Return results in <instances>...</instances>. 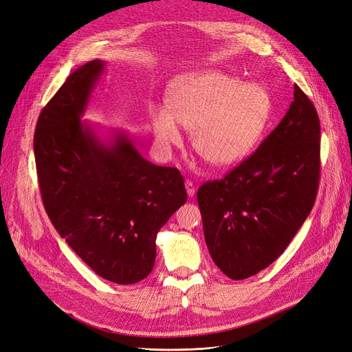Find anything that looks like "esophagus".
Instances as JSON below:
<instances>
[{"label":"esophagus","mask_w":352,"mask_h":352,"mask_svg":"<svg viewBox=\"0 0 352 352\" xmlns=\"http://www.w3.org/2000/svg\"><path fill=\"white\" fill-rule=\"evenodd\" d=\"M186 190H187L188 197H194V194H196V187H194L191 181H186Z\"/></svg>","instance_id":"34e87169"}]
</instances>
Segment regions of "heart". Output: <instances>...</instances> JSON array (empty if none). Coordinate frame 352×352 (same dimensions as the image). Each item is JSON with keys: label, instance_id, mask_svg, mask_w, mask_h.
<instances>
[{"label": "heart", "instance_id": "b5f03b06", "mask_svg": "<svg viewBox=\"0 0 352 352\" xmlns=\"http://www.w3.org/2000/svg\"><path fill=\"white\" fill-rule=\"evenodd\" d=\"M271 111V96L264 85L209 69L178 76L169 84L165 110H151V126L156 145L165 153L183 143L177 124L190 130L192 149L220 168L248 158Z\"/></svg>", "mask_w": 352, "mask_h": 352}]
</instances>
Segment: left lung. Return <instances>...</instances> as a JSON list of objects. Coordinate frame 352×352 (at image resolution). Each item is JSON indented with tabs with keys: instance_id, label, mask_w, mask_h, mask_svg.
<instances>
[{
	"instance_id": "left-lung-1",
	"label": "left lung",
	"mask_w": 352,
	"mask_h": 352,
	"mask_svg": "<svg viewBox=\"0 0 352 352\" xmlns=\"http://www.w3.org/2000/svg\"><path fill=\"white\" fill-rule=\"evenodd\" d=\"M319 156L316 109L294 85L287 113L258 149L197 191L206 245L223 274L255 276L287 248L315 204Z\"/></svg>"
}]
</instances>
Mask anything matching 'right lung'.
<instances>
[{"label": "right lung", "instance_id": "1", "mask_svg": "<svg viewBox=\"0 0 352 352\" xmlns=\"http://www.w3.org/2000/svg\"><path fill=\"white\" fill-rule=\"evenodd\" d=\"M106 68L74 71L42 110L34 132L38 186L50 222L97 276L135 284L149 276L156 235L187 201L177 168L143 158L126 130L102 138L82 120Z\"/></svg>", "mask_w": 352, "mask_h": 352}]
</instances>
